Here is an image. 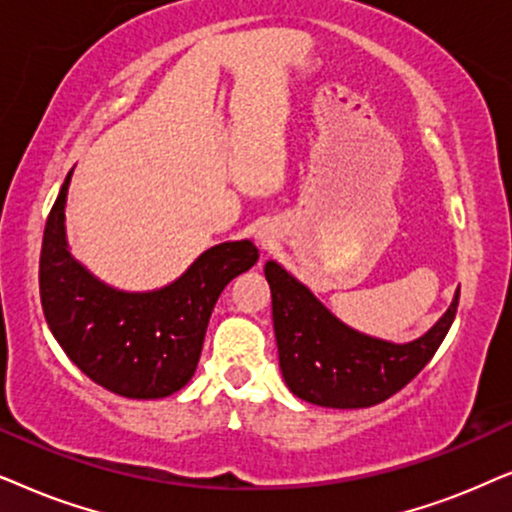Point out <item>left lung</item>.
<instances>
[{
    "label": "left lung",
    "instance_id": "8db88e82",
    "mask_svg": "<svg viewBox=\"0 0 512 512\" xmlns=\"http://www.w3.org/2000/svg\"><path fill=\"white\" fill-rule=\"evenodd\" d=\"M271 288L278 363L285 384L311 405L358 410L384 403L424 370L454 323L459 290L431 330L407 344L342 323L281 264H264Z\"/></svg>",
    "mask_w": 512,
    "mask_h": 512
}]
</instances>
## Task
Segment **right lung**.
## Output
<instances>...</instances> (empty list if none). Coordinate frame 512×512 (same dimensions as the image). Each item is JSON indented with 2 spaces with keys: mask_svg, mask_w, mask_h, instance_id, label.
I'll list each match as a JSON object with an SVG mask.
<instances>
[{
  "mask_svg": "<svg viewBox=\"0 0 512 512\" xmlns=\"http://www.w3.org/2000/svg\"><path fill=\"white\" fill-rule=\"evenodd\" d=\"M67 173L39 257V295L67 358L107 391L133 400L168 398L199 365L213 306L229 281L260 260L255 243L224 241L201 252L182 276L156 290L128 292L93 276L70 252Z\"/></svg>",
  "mask_w": 512,
  "mask_h": 512,
  "instance_id": "obj_1",
  "label": "right lung"
}]
</instances>
